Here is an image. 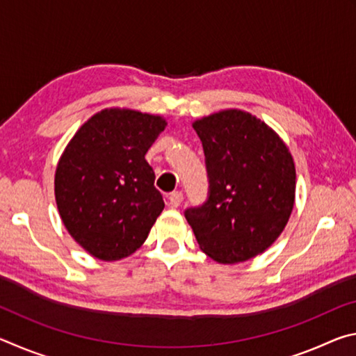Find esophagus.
Returning a JSON list of instances; mask_svg holds the SVG:
<instances>
[{
	"instance_id": "obj_1",
	"label": "esophagus",
	"mask_w": 356,
	"mask_h": 356,
	"mask_svg": "<svg viewBox=\"0 0 356 356\" xmlns=\"http://www.w3.org/2000/svg\"><path fill=\"white\" fill-rule=\"evenodd\" d=\"M182 200H184L182 191H172L170 197H168V204H170V207H179L180 204H182Z\"/></svg>"
}]
</instances>
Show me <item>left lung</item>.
I'll return each mask as SVG.
<instances>
[{"label": "left lung", "instance_id": "1", "mask_svg": "<svg viewBox=\"0 0 356 356\" xmlns=\"http://www.w3.org/2000/svg\"><path fill=\"white\" fill-rule=\"evenodd\" d=\"M193 129L206 155L209 195L185 218L213 261H248L280 237L292 213V155L267 124L240 110L210 114Z\"/></svg>", "mask_w": 356, "mask_h": 356}]
</instances>
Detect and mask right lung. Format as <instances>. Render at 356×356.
<instances>
[{
	"label": "right lung",
	"instance_id": "obj_1",
	"mask_svg": "<svg viewBox=\"0 0 356 356\" xmlns=\"http://www.w3.org/2000/svg\"><path fill=\"white\" fill-rule=\"evenodd\" d=\"M166 127L161 116L104 110L84 122L55 174L59 215L75 242L102 261L135 252L165 207L144 155Z\"/></svg>",
	"mask_w": 356,
	"mask_h": 356
}]
</instances>
